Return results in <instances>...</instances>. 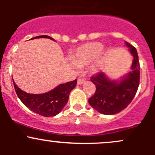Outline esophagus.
Instances as JSON below:
<instances>
[{"mask_svg":"<svg viewBox=\"0 0 155 155\" xmlns=\"http://www.w3.org/2000/svg\"><path fill=\"white\" fill-rule=\"evenodd\" d=\"M84 82H85V79H82V78L79 77V79H78L77 80V84L78 85H82V84H83Z\"/></svg>","mask_w":155,"mask_h":155,"instance_id":"34e87169","label":"esophagus"}]
</instances>
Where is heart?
I'll return each instance as SVG.
<instances>
[{"label":"heart","instance_id":"b5f03b06","mask_svg":"<svg viewBox=\"0 0 155 155\" xmlns=\"http://www.w3.org/2000/svg\"><path fill=\"white\" fill-rule=\"evenodd\" d=\"M103 49V45L98 42H92L80 46L71 56V61L76 67L82 68L96 60ZM90 70L95 73L98 71L97 64L91 65Z\"/></svg>","mask_w":155,"mask_h":155}]
</instances>
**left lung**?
I'll return each mask as SVG.
<instances>
[{
	"mask_svg": "<svg viewBox=\"0 0 155 155\" xmlns=\"http://www.w3.org/2000/svg\"><path fill=\"white\" fill-rule=\"evenodd\" d=\"M134 56L131 71L120 81L110 80L104 73L91 76V81L96 86L94 94L88 103L95 110L104 115L118 113L130 104L140 85V66L138 54L134 46L125 42Z\"/></svg>",
	"mask_w": 155,
	"mask_h": 155,
	"instance_id": "left-lung-1",
	"label": "left lung"
}]
</instances>
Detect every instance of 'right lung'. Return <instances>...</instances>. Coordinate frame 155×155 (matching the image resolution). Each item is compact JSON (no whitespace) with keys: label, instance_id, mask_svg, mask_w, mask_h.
<instances>
[{"label":"right lung","instance_id":"right-lung-1","mask_svg":"<svg viewBox=\"0 0 155 155\" xmlns=\"http://www.w3.org/2000/svg\"><path fill=\"white\" fill-rule=\"evenodd\" d=\"M48 38L54 40L46 35L37 36L31 39ZM77 80L61 84L50 91L41 94H33L23 91L13 81L14 87L20 101L32 112L45 117H51L60 113L68 103L70 91L76 87Z\"/></svg>","mask_w":155,"mask_h":155}]
</instances>
